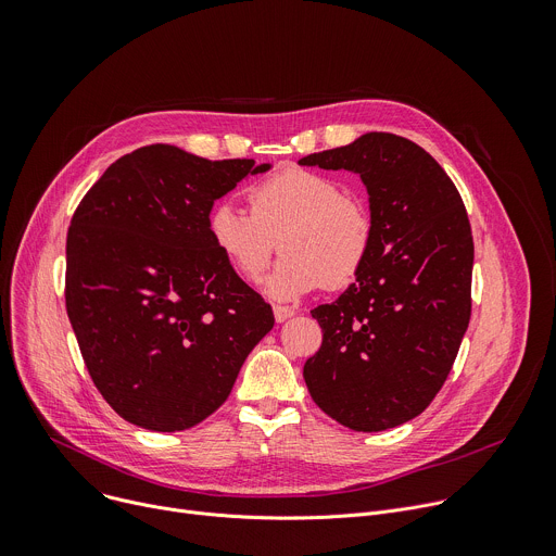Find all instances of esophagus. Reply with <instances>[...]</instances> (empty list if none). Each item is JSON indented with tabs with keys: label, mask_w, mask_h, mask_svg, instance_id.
<instances>
[{
	"label": "esophagus",
	"mask_w": 556,
	"mask_h": 556,
	"mask_svg": "<svg viewBox=\"0 0 556 556\" xmlns=\"http://www.w3.org/2000/svg\"><path fill=\"white\" fill-rule=\"evenodd\" d=\"M273 312H275V321H277V324L288 321L290 316L294 314V309H292V307H288V305H275V307H273Z\"/></svg>",
	"instance_id": "esophagus-1"
}]
</instances>
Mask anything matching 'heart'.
<instances>
[{
	"mask_svg": "<svg viewBox=\"0 0 556 556\" xmlns=\"http://www.w3.org/2000/svg\"><path fill=\"white\" fill-rule=\"evenodd\" d=\"M251 213L217 202L206 215L211 247L247 283L260 281L277 249L283 260L266 279L277 301H294L321 286H352L374 249L369 206L324 174L288 167L249 191Z\"/></svg>",
	"mask_w": 556,
	"mask_h": 556,
	"instance_id": "b5f03b06",
	"label": "heart"
}]
</instances>
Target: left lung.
<instances>
[{
	"instance_id": "left-lung-1",
	"label": "left lung",
	"mask_w": 556,
	"mask_h": 556,
	"mask_svg": "<svg viewBox=\"0 0 556 556\" xmlns=\"http://www.w3.org/2000/svg\"><path fill=\"white\" fill-rule=\"evenodd\" d=\"M299 165L361 176L376 224L356 283L312 309L324 343L303 365L312 401L354 431L420 416L442 389L470 319L472 235L446 172L416 142L369 131Z\"/></svg>"
}]
</instances>
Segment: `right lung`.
<instances>
[{
    "mask_svg": "<svg viewBox=\"0 0 556 556\" xmlns=\"http://www.w3.org/2000/svg\"><path fill=\"white\" fill-rule=\"evenodd\" d=\"M268 169L147 144L110 165L76 206L65 309L97 389L127 422L163 433L195 427L273 330L270 305L206 235L213 202Z\"/></svg>",
    "mask_w": 556,
    "mask_h": 556,
    "instance_id": "obj_1",
    "label": "right lung"
}]
</instances>
